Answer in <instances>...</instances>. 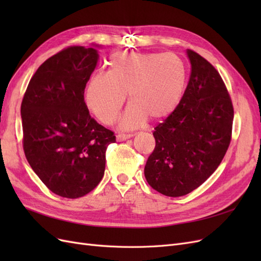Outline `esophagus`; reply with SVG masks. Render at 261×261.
<instances>
[{"label":"esophagus","instance_id":"34e87169","mask_svg":"<svg viewBox=\"0 0 261 261\" xmlns=\"http://www.w3.org/2000/svg\"><path fill=\"white\" fill-rule=\"evenodd\" d=\"M133 137V134H118V135H116V140L117 141H124L126 139H128Z\"/></svg>","mask_w":261,"mask_h":261}]
</instances>
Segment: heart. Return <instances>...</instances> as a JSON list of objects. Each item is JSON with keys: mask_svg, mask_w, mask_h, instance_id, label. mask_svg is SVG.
<instances>
[{"mask_svg": "<svg viewBox=\"0 0 261 261\" xmlns=\"http://www.w3.org/2000/svg\"><path fill=\"white\" fill-rule=\"evenodd\" d=\"M186 67L173 53H115L108 72L93 74L86 86V105L98 120L111 125L128 94L130 103L120 127L135 129L148 118L161 121L175 111L186 87Z\"/></svg>", "mask_w": 261, "mask_h": 261, "instance_id": "heart-1", "label": "heart"}]
</instances>
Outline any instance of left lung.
<instances>
[{
  "mask_svg": "<svg viewBox=\"0 0 261 261\" xmlns=\"http://www.w3.org/2000/svg\"><path fill=\"white\" fill-rule=\"evenodd\" d=\"M192 72L175 111L155 126L145 177L169 197L187 195L217 170L231 143L234 110L218 70L187 50Z\"/></svg>",
  "mask_w": 261,
  "mask_h": 261,
  "instance_id": "1",
  "label": "left lung"
}]
</instances>
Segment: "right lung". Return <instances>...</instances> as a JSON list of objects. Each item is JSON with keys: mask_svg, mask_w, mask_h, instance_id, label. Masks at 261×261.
<instances>
[{"mask_svg": "<svg viewBox=\"0 0 261 261\" xmlns=\"http://www.w3.org/2000/svg\"><path fill=\"white\" fill-rule=\"evenodd\" d=\"M98 59L96 49L81 45L54 54L39 66L21 102L27 161L52 193L65 198H80L97 187L107 148L115 143L114 133L97 123L85 103Z\"/></svg>", "mask_w": 261, "mask_h": 261, "instance_id": "right-lung-1", "label": "right lung"}]
</instances>
